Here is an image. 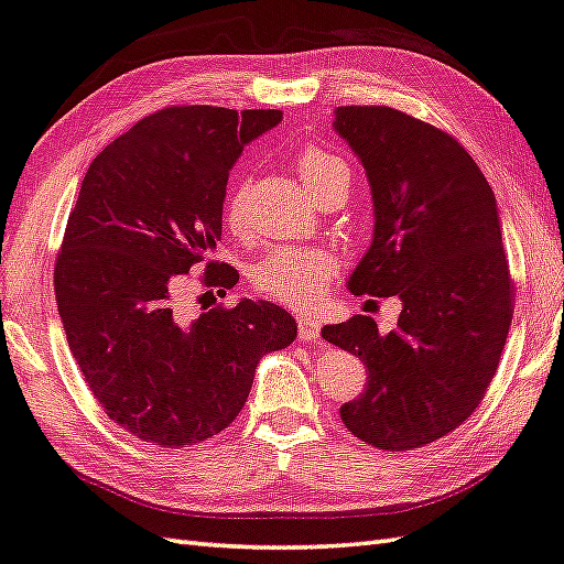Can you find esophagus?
Returning a JSON list of instances; mask_svg holds the SVG:
<instances>
[{"mask_svg": "<svg viewBox=\"0 0 564 564\" xmlns=\"http://www.w3.org/2000/svg\"><path fill=\"white\" fill-rule=\"evenodd\" d=\"M299 335L303 343H315L321 337V321L311 313H299Z\"/></svg>", "mask_w": 564, "mask_h": 564, "instance_id": "34e87169", "label": "esophagus"}]
</instances>
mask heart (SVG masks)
<instances>
[{
    "label": "heart",
    "instance_id": "1",
    "mask_svg": "<svg viewBox=\"0 0 564 564\" xmlns=\"http://www.w3.org/2000/svg\"><path fill=\"white\" fill-rule=\"evenodd\" d=\"M295 172L317 199L335 187L350 184V167L343 158L333 155L323 148H303L295 158ZM224 217L231 229H239L243 219V187L234 184L224 202ZM337 271V259L327 249L315 247H281L273 249L263 261L251 269V285L265 299L308 308L323 299Z\"/></svg>",
    "mask_w": 564,
    "mask_h": 564
}]
</instances>
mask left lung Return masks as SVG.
Wrapping results in <instances>:
<instances>
[{
    "mask_svg": "<svg viewBox=\"0 0 564 564\" xmlns=\"http://www.w3.org/2000/svg\"><path fill=\"white\" fill-rule=\"evenodd\" d=\"M333 126L362 162L375 209L347 289L402 301L389 333L370 315L323 327L367 367L340 416L362 442L406 452L464 424L498 370L513 281L496 194L456 138L402 110L343 106Z\"/></svg>",
    "mask_w": 564,
    "mask_h": 564,
    "instance_id": "obj_1",
    "label": "left lung"
}]
</instances>
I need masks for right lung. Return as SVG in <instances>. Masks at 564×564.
Listing matches in <instances>:
<instances>
[{
  "label": "right lung",
  "instance_id": "right-lung-1",
  "mask_svg": "<svg viewBox=\"0 0 564 564\" xmlns=\"http://www.w3.org/2000/svg\"><path fill=\"white\" fill-rule=\"evenodd\" d=\"M281 110L175 106L135 122L80 184L61 243L54 291L76 365L118 426L177 448L227 429L263 355L299 325L281 305L241 299L187 317L175 295L194 265L204 285L239 283L209 261L221 241L229 170Z\"/></svg>",
  "mask_w": 564,
  "mask_h": 564
}]
</instances>
